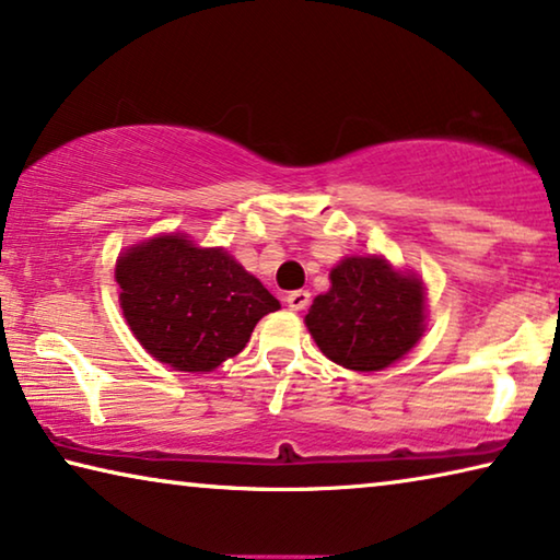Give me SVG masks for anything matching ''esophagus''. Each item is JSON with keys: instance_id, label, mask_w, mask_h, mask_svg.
I'll list each match as a JSON object with an SVG mask.
<instances>
[{"instance_id": "esophagus-1", "label": "esophagus", "mask_w": 560, "mask_h": 560, "mask_svg": "<svg viewBox=\"0 0 560 560\" xmlns=\"http://www.w3.org/2000/svg\"><path fill=\"white\" fill-rule=\"evenodd\" d=\"M285 303H288L290 310L300 313V310H305L310 305V292L307 290H292V292H288Z\"/></svg>"}]
</instances>
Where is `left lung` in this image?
<instances>
[{
	"instance_id": "1",
	"label": "left lung",
	"mask_w": 560,
	"mask_h": 560,
	"mask_svg": "<svg viewBox=\"0 0 560 560\" xmlns=\"http://www.w3.org/2000/svg\"><path fill=\"white\" fill-rule=\"evenodd\" d=\"M317 348L358 373L400 360L425 330V288L377 255L346 257L330 270V290L305 315Z\"/></svg>"
}]
</instances>
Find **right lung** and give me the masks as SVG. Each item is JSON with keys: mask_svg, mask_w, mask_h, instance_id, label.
Listing matches in <instances>:
<instances>
[{"mask_svg": "<svg viewBox=\"0 0 560 560\" xmlns=\"http://www.w3.org/2000/svg\"><path fill=\"white\" fill-rule=\"evenodd\" d=\"M115 280L140 346L185 373H210L235 358L257 320L280 307L228 250L195 247L179 232L125 250Z\"/></svg>", "mask_w": 560, "mask_h": 560, "instance_id": "1", "label": "right lung"}]
</instances>
